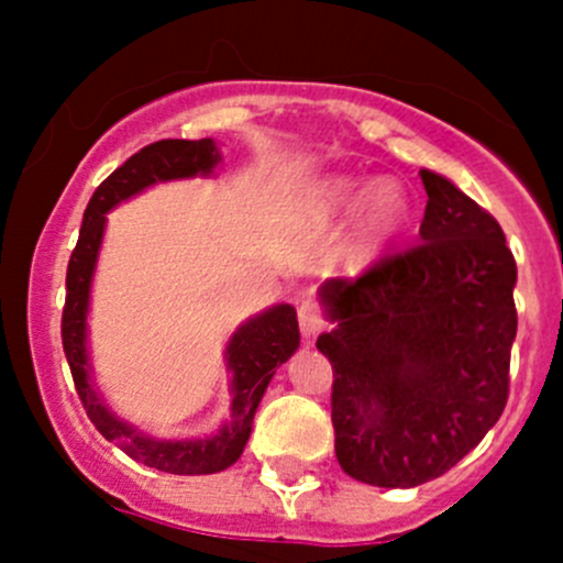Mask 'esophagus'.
Listing matches in <instances>:
<instances>
[{"instance_id": "obj_1", "label": "esophagus", "mask_w": 563, "mask_h": 563, "mask_svg": "<svg viewBox=\"0 0 563 563\" xmlns=\"http://www.w3.org/2000/svg\"><path fill=\"white\" fill-rule=\"evenodd\" d=\"M297 318H299V329H302L305 338H316V334L327 327L321 308H318V302H313V299H302V302H299Z\"/></svg>"}]
</instances>
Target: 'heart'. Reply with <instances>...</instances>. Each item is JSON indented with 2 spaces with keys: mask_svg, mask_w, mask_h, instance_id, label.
Listing matches in <instances>:
<instances>
[{
  "mask_svg": "<svg viewBox=\"0 0 563 563\" xmlns=\"http://www.w3.org/2000/svg\"><path fill=\"white\" fill-rule=\"evenodd\" d=\"M356 205L351 223L349 250L354 264H365L373 255L395 240L411 214V196L397 179H378L365 187L356 179H334L327 187V201L332 209H349Z\"/></svg>",
  "mask_w": 563,
  "mask_h": 563,
  "instance_id": "b5f03b06",
  "label": "heart"
}]
</instances>
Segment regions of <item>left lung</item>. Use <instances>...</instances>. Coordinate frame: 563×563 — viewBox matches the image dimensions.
<instances>
[{
    "label": "left lung",
    "mask_w": 563,
    "mask_h": 563,
    "mask_svg": "<svg viewBox=\"0 0 563 563\" xmlns=\"http://www.w3.org/2000/svg\"><path fill=\"white\" fill-rule=\"evenodd\" d=\"M419 176L428 207L417 245L318 291L338 323L316 340L334 373V455L345 474L376 487L446 474L509 397L512 250L496 218L446 176Z\"/></svg>",
    "instance_id": "8db88e82"
}]
</instances>
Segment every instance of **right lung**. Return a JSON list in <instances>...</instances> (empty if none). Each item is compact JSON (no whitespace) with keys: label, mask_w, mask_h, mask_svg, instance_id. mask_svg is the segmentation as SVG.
<instances>
[{"label":"right lung","mask_w":563,"mask_h":563,"mask_svg":"<svg viewBox=\"0 0 563 563\" xmlns=\"http://www.w3.org/2000/svg\"><path fill=\"white\" fill-rule=\"evenodd\" d=\"M218 163L220 152L212 139H166L135 152L89 198L78 245L67 264L62 345H65L78 397H81L95 428L108 441H113L124 455L150 465V468L166 471V474H218V471L234 465L245 450L250 430H253L255 408L269 387L272 376L299 349L297 310L291 305H275L242 323L225 345V362L231 371V419L209 439H152L133 424L122 422L95 389L87 351V313L95 264H98L106 231V212L157 181L190 179L198 174L209 176Z\"/></svg>","instance_id":"obj_1"}]
</instances>
